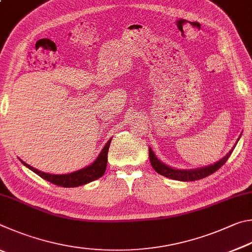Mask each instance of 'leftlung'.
<instances>
[{"label": "left lung", "mask_w": 252, "mask_h": 252, "mask_svg": "<svg viewBox=\"0 0 252 252\" xmlns=\"http://www.w3.org/2000/svg\"><path fill=\"white\" fill-rule=\"evenodd\" d=\"M236 145L231 148V151L229 152L226 156L221 159L215 162L213 165L200 167V168H195V169H175L171 168V167L165 165L164 162H161L158 158L156 157L155 154L152 151V148H149V160H151V164L153 168L155 169L158 174L161 176H165L167 178L175 179V180H180V182H193V180L202 179L214 174L216 170H218L220 167H221L224 162L228 160V158L230 157L231 153L233 149H235Z\"/></svg>", "instance_id": "left-lung-1"}]
</instances>
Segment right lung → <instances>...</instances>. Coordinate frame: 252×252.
Here are the masks:
<instances>
[{"label":"right lung","instance_id":"add662e5","mask_svg":"<svg viewBox=\"0 0 252 252\" xmlns=\"http://www.w3.org/2000/svg\"><path fill=\"white\" fill-rule=\"evenodd\" d=\"M110 142H112V138H110L108 142L106 143L104 148L101 149V152L98 155V157L96 158L95 161L93 162V164L85 167V168L76 170V171H74V173H70V174L52 175V174L43 173V171L35 169L34 167L28 165L26 162L22 161L21 159L20 160L22 161V164L28 167L29 169L34 171L35 174L38 175L39 177H42L43 179L47 180V182L57 185V186L66 187V188L78 187V186H82V185L91 183V182H93V180L98 179L104 175L106 167H107V154H108V148H109Z\"/></svg>","mask_w":252,"mask_h":252}]
</instances>
